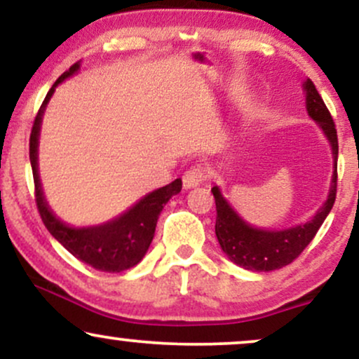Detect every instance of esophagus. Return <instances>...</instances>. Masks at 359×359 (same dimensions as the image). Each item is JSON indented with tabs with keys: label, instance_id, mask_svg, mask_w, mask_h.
<instances>
[{
	"label": "esophagus",
	"instance_id": "1",
	"mask_svg": "<svg viewBox=\"0 0 359 359\" xmlns=\"http://www.w3.org/2000/svg\"><path fill=\"white\" fill-rule=\"evenodd\" d=\"M208 177H209V172L205 167L196 165V167L189 168V170L184 174V187L185 189L197 187V185L205 182V180H208Z\"/></svg>",
	"mask_w": 359,
	"mask_h": 359
}]
</instances>
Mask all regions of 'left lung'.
I'll return each mask as SVG.
<instances>
[{
    "instance_id": "obj_1",
    "label": "left lung",
    "mask_w": 359,
    "mask_h": 359,
    "mask_svg": "<svg viewBox=\"0 0 359 359\" xmlns=\"http://www.w3.org/2000/svg\"><path fill=\"white\" fill-rule=\"evenodd\" d=\"M306 90V108L324 135L327 137L332 148L334 158V172H332L331 189H329L327 201L323 208L316 212V216L306 224H297L294 228L282 229V231H270V229L253 228L231 208V204L222 197L217 185L211 189L214 201H216V236L224 255L233 263L243 266L245 270L253 271H271L294 262L295 258L306 250V246L314 240L316 233L323 226L327 214L331 212L336 201L337 187V133L334 121L323 97L317 93L314 82L307 79L304 82Z\"/></svg>"
}]
</instances>
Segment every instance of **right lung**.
Returning a JSON list of instances; mask_svg holds the SVG:
<instances>
[{"label":"right lung","mask_w":359,"mask_h":359,"mask_svg":"<svg viewBox=\"0 0 359 359\" xmlns=\"http://www.w3.org/2000/svg\"><path fill=\"white\" fill-rule=\"evenodd\" d=\"M79 67L81 62H76L67 72L62 74L59 79L55 81V84L52 86L47 96H45L42 106H40L39 113L35 116L34 126H32L30 163L35 182V201L45 228L69 253H72L77 259L93 266V269L108 271V273H119V271L135 266L145 257L148 246L154 240L160 212H162L163 205L170 201V197L180 192L182 180L175 179L174 182L165 185V187H160L154 192L147 194L143 199H140L133 208L128 209L116 219L101 226H93V228H72V226L62 222L50 211L43 197L42 184H40L39 177L40 125H42L45 106L50 101L53 90L62 81L79 71Z\"/></svg>","instance_id":"right-lung-1"}]
</instances>
